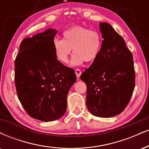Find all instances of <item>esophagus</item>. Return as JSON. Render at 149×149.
Here are the masks:
<instances>
[{"label":"esophagus","mask_w":149,"mask_h":149,"mask_svg":"<svg viewBox=\"0 0 149 149\" xmlns=\"http://www.w3.org/2000/svg\"><path fill=\"white\" fill-rule=\"evenodd\" d=\"M75 73H76V75L77 78H79L80 76V75H81V71H80V69H75Z\"/></svg>","instance_id":"1"}]
</instances>
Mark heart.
I'll return each instance as SVG.
<instances>
[{
  "label": "heart",
  "mask_w": 149,
  "mask_h": 149,
  "mask_svg": "<svg viewBox=\"0 0 149 149\" xmlns=\"http://www.w3.org/2000/svg\"><path fill=\"white\" fill-rule=\"evenodd\" d=\"M102 44L103 38L98 32L74 26L64 30L62 40L55 39L53 49L57 60L62 63H67L73 49L74 55L70 64L76 67L84 61L88 63L94 62L99 55Z\"/></svg>",
  "instance_id": "1"
}]
</instances>
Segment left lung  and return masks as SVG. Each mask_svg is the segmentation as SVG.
Instances as JSON below:
<instances>
[{
    "instance_id": "left-lung-1",
    "label": "left lung",
    "mask_w": 149,
    "mask_h": 149,
    "mask_svg": "<svg viewBox=\"0 0 149 149\" xmlns=\"http://www.w3.org/2000/svg\"><path fill=\"white\" fill-rule=\"evenodd\" d=\"M103 44L96 60L82 73L87 85L86 105L93 115L108 118L122 112L135 88L132 53L109 23H99Z\"/></svg>"
}]
</instances>
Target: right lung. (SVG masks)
Masks as SVG:
<instances>
[{
  "label": "right lung",
  "mask_w": 149,
  "mask_h": 149,
  "mask_svg": "<svg viewBox=\"0 0 149 149\" xmlns=\"http://www.w3.org/2000/svg\"><path fill=\"white\" fill-rule=\"evenodd\" d=\"M57 33L50 28L23 39L14 62L19 101L31 117L46 122L64 115L68 92L76 81L73 69L57 60L53 49Z\"/></svg>",
  "instance_id": "1"
}]
</instances>
